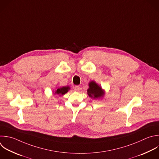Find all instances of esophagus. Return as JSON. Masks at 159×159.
I'll use <instances>...</instances> for the list:
<instances>
[{"label":"esophagus","instance_id":"1","mask_svg":"<svg viewBox=\"0 0 159 159\" xmlns=\"http://www.w3.org/2000/svg\"><path fill=\"white\" fill-rule=\"evenodd\" d=\"M74 89H75V91H79L80 90V86H75Z\"/></svg>","mask_w":159,"mask_h":159}]
</instances>
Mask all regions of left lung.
I'll return each instance as SVG.
<instances>
[{
	"label": "left lung",
	"mask_w": 159,
	"mask_h": 159,
	"mask_svg": "<svg viewBox=\"0 0 159 159\" xmlns=\"http://www.w3.org/2000/svg\"><path fill=\"white\" fill-rule=\"evenodd\" d=\"M87 92L88 96L94 99H99L104 95V91L94 81H91L89 83V88Z\"/></svg>",
	"instance_id": "left-lung-1"
}]
</instances>
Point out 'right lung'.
<instances>
[{"label": "right lung", "mask_w": 159, "mask_h": 159, "mask_svg": "<svg viewBox=\"0 0 159 159\" xmlns=\"http://www.w3.org/2000/svg\"><path fill=\"white\" fill-rule=\"evenodd\" d=\"M70 88L69 86H63V87L58 88L55 91V94H58L59 96H61V95L66 94L68 91V90H70Z\"/></svg>", "instance_id": "right-lung-1"}]
</instances>
